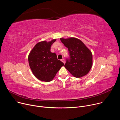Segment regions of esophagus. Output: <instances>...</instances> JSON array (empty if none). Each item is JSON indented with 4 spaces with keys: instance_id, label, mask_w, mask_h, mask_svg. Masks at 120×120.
<instances>
[{
    "instance_id": "34e87169",
    "label": "esophagus",
    "mask_w": 120,
    "mask_h": 120,
    "mask_svg": "<svg viewBox=\"0 0 120 120\" xmlns=\"http://www.w3.org/2000/svg\"><path fill=\"white\" fill-rule=\"evenodd\" d=\"M61 61L64 63V64L65 63V61H64V59H61Z\"/></svg>"
}]
</instances>
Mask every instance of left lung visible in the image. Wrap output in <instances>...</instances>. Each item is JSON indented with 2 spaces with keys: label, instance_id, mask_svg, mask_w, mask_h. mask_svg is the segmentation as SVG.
<instances>
[{
  "label": "left lung",
  "instance_id": "1",
  "mask_svg": "<svg viewBox=\"0 0 120 120\" xmlns=\"http://www.w3.org/2000/svg\"><path fill=\"white\" fill-rule=\"evenodd\" d=\"M61 41L68 48L69 59H66V69L74 77H82L90 71L93 64V56L91 51L80 39L70 38H61Z\"/></svg>",
  "mask_w": 120,
  "mask_h": 120
}]
</instances>
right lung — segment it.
<instances>
[{
	"label": "right lung",
	"instance_id": "right-lung-1",
	"mask_svg": "<svg viewBox=\"0 0 120 120\" xmlns=\"http://www.w3.org/2000/svg\"><path fill=\"white\" fill-rule=\"evenodd\" d=\"M56 39L51 41H43L37 43L28 55L29 66L34 75L38 79L50 82L64 64L57 59L55 53L51 52V46Z\"/></svg>",
	"mask_w": 120,
	"mask_h": 120
}]
</instances>
